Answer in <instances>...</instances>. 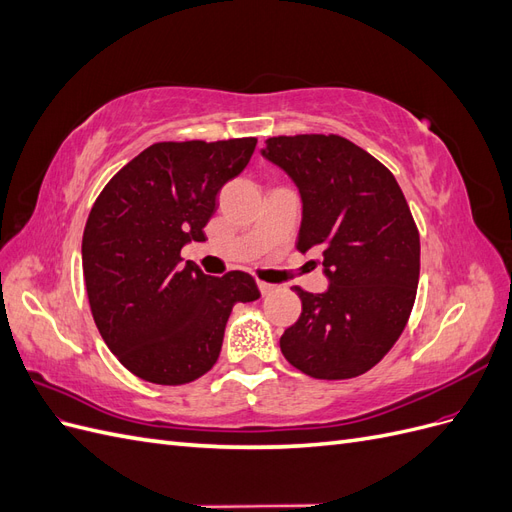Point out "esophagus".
<instances>
[{"label":"esophagus","mask_w":512,"mask_h":512,"mask_svg":"<svg viewBox=\"0 0 512 512\" xmlns=\"http://www.w3.org/2000/svg\"><path fill=\"white\" fill-rule=\"evenodd\" d=\"M258 288H260V292H262V297H267V294L275 292L277 286H273V284H269V282H258Z\"/></svg>","instance_id":"esophagus-1"}]
</instances>
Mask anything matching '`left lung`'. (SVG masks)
<instances>
[{"instance_id": "left-lung-1", "label": "left lung", "mask_w": 512, "mask_h": 512, "mask_svg": "<svg viewBox=\"0 0 512 512\" xmlns=\"http://www.w3.org/2000/svg\"><path fill=\"white\" fill-rule=\"evenodd\" d=\"M262 156L297 183V250H316L329 290L299 294L284 331L286 361L316 380H348L384 359L404 333L421 273L418 228L393 173L337 134L273 136Z\"/></svg>"}]
</instances>
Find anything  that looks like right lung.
<instances>
[{
	"label": "right lung",
	"mask_w": 512,
	"mask_h": 512,
	"mask_svg": "<svg viewBox=\"0 0 512 512\" xmlns=\"http://www.w3.org/2000/svg\"><path fill=\"white\" fill-rule=\"evenodd\" d=\"M256 138L166 141L104 185L83 232V273L96 327L117 361L153 384L179 386L215 365L235 303L260 290L250 273L211 277L181 247L205 241L222 185L250 162Z\"/></svg>",
	"instance_id": "obj_1"
}]
</instances>
